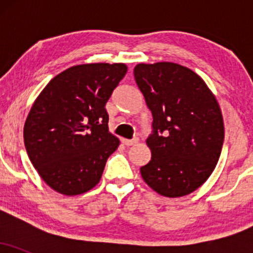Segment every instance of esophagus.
<instances>
[{
  "instance_id": "obj_1",
  "label": "esophagus",
  "mask_w": 253,
  "mask_h": 253,
  "mask_svg": "<svg viewBox=\"0 0 253 253\" xmlns=\"http://www.w3.org/2000/svg\"><path fill=\"white\" fill-rule=\"evenodd\" d=\"M121 143L124 145H126V146H132V145H135L138 143V139H133V140H129V139H121Z\"/></svg>"
}]
</instances>
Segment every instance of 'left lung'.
<instances>
[{"instance_id":"8db88e82","label":"left lung","mask_w":253,"mask_h":253,"mask_svg":"<svg viewBox=\"0 0 253 253\" xmlns=\"http://www.w3.org/2000/svg\"><path fill=\"white\" fill-rule=\"evenodd\" d=\"M134 78L153 117L146 140L152 156L141 177L163 196L188 195L220 158L225 128L219 103L205 81L179 64L140 63Z\"/></svg>"}]
</instances>
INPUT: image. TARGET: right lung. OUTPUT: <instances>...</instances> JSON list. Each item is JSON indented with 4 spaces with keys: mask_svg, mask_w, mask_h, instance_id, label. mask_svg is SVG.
Segmentation results:
<instances>
[{
    "mask_svg": "<svg viewBox=\"0 0 253 253\" xmlns=\"http://www.w3.org/2000/svg\"><path fill=\"white\" fill-rule=\"evenodd\" d=\"M127 72L123 63L71 66L48 82L26 119L24 140L43 182L63 195L100 182L119 139L108 130L106 103Z\"/></svg>",
    "mask_w": 253,
    "mask_h": 253,
    "instance_id": "obj_1",
    "label": "right lung"
}]
</instances>
